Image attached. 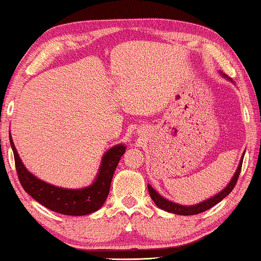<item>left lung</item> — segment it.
<instances>
[{
	"mask_svg": "<svg viewBox=\"0 0 261 261\" xmlns=\"http://www.w3.org/2000/svg\"><path fill=\"white\" fill-rule=\"evenodd\" d=\"M245 155V154H243ZM243 155H242V160L240 162L239 164V168L238 170H236L234 177L231 178V181H230V184L226 186V187L223 189L221 193H218V194H216L215 197L207 199V200L200 202V204L198 205H193V206H182V205H178V204H175V202H171L167 200V199H164L163 197H161L160 194H158L157 192L154 191L153 188L151 187L150 185H147V188H148V193H150V197L152 198V200L154 201V204L158 206V207L162 208V210H165V211L168 212H171V213H175V215H181V216H192V215H198V213H201L206 211V210L211 208L212 206H215L216 204H218L219 201H222L223 199H224L226 195L229 194L230 192L232 191L235 187L236 182H238V178L240 176V172H241V168H242V161H243Z\"/></svg>",
	"mask_w": 261,
	"mask_h": 261,
	"instance_id": "left-lung-1",
	"label": "left lung"
}]
</instances>
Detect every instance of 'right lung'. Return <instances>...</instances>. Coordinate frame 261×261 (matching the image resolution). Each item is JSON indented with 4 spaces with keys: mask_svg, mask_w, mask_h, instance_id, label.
<instances>
[{
    "mask_svg": "<svg viewBox=\"0 0 261 261\" xmlns=\"http://www.w3.org/2000/svg\"><path fill=\"white\" fill-rule=\"evenodd\" d=\"M9 141L14 153L16 174L25 192L46 208L66 216L89 215L100 208L109 194L115 169L126 151V147L122 144L110 148L104 154L96 181L90 187L64 189L45 184L32 175L19 158L11 135H9Z\"/></svg>",
    "mask_w": 261,
    "mask_h": 261,
    "instance_id": "obj_1",
    "label": "right lung"
}]
</instances>
